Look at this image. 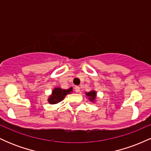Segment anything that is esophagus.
Masks as SVG:
<instances>
[{"label":"esophagus","instance_id":"1","mask_svg":"<svg viewBox=\"0 0 151 151\" xmlns=\"http://www.w3.org/2000/svg\"><path fill=\"white\" fill-rule=\"evenodd\" d=\"M74 89H75L76 93H79V91H80V88H79V86H76L75 87H74Z\"/></svg>","mask_w":151,"mask_h":151}]
</instances>
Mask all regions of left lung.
<instances>
[{"mask_svg": "<svg viewBox=\"0 0 151 151\" xmlns=\"http://www.w3.org/2000/svg\"><path fill=\"white\" fill-rule=\"evenodd\" d=\"M86 94L87 95V96H89L90 101H93L94 99L96 98V92L94 91H91L89 93H86Z\"/></svg>", "mask_w": 151, "mask_h": 151, "instance_id": "left-lung-1", "label": "left lung"}]
</instances>
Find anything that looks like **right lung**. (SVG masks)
<instances>
[{"label":"right lung","mask_w":151,"mask_h":151,"mask_svg":"<svg viewBox=\"0 0 151 151\" xmlns=\"http://www.w3.org/2000/svg\"><path fill=\"white\" fill-rule=\"evenodd\" d=\"M72 88L67 90L62 89L60 88H55L53 90L52 93L49 99V102L51 104H55L61 101L62 100L64 99L66 95L70 93V91H72Z\"/></svg>","instance_id":"right-lung-1"}]
</instances>
